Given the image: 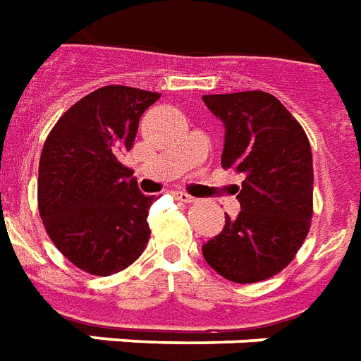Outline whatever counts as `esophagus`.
I'll return each instance as SVG.
<instances>
[{
	"instance_id": "obj_1",
	"label": "esophagus",
	"mask_w": 361,
	"mask_h": 361,
	"mask_svg": "<svg viewBox=\"0 0 361 361\" xmlns=\"http://www.w3.org/2000/svg\"><path fill=\"white\" fill-rule=\"evenodd\" d=\"M173 197H176V201L183 202V204H191V202H195L193 197L188 193H173Z\"/></svg>"
}]
</instances>
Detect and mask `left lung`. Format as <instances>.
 Segmentation results:
<instances>
[{"instance_id": "obj_1", "label": "left lung", "mask_w": 361, "mask_h": 361, "mask_svg": "<svg viewBox=\"0 0 361 361\" xmlns=\"http://www.w3.org/2000/svg\"><path fill=\"white\" fill-rule=\"evenodd\" d=\"M226 124L221 166L243 173L237 218L202 245L208 266L233 283H258L287 268L314 216V166L298 120L266 92L204 95Z\"/></svg>"}]
</instances>
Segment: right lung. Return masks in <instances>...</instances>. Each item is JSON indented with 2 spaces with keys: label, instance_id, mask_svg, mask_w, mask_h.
<instances>
[{
  "label": "right lung",
  "instance_id": "1",
  "mask_svg": "<svg viewBox=\"0 0 361 361\" xmlns=\"http://www.w3.org/2000/svg\"><path fill=\"white\" fill-rule=\"evenodd\" d=\"M160 93L105 85L66 111L42 149L38 208L53 245L92 276H113L145 250L153 197L120 162L133 147L141 114Z\"/></svg>",
  "mask_w": 361,
  "mask_h": 361
}]
</instances>
